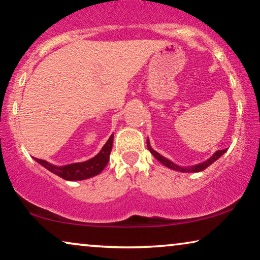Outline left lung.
<instances>
[{"instance_id":"1","label":"left lung","mask_w":260,"mask_h":260,"mask_svg":"<svg viewBox=\"0 0 260 260\" xmlns=\"http://www.w3.org/2000/svg\"><path fill=\"white\" fill-rule=\"evenodd\" d=\"M146 144H148L149 151L152 153L153 157H155L157 160H159L160 163L163 164V165H165V167H167V168L172 169V170H176V171H180V172H199V171L205 170V169L208 168L209 165H211L214 160H217L218 158H219L221 155H224L225 151H226V149H224V150H218V151L214 152L213 155H212L211 157H210L208 160L203 161V163H201V164L193 165V167H189V168H182V167H178V165L175 164V163H172V161L169 160L168 158L163 157L161 155H159V153H158L157 151H155V150H153V149L151 148V145H150L149 139H148V141H146Z\"/></svg>"}]
</instances>
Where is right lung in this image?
<instances>
[{"label":"right lung","instance_id":"obj_1","mask_svg":"<svg viewBox=\"0 0 260 260\" xmlns=\"http://www.w3.org/2000/svg\"><path fill=\"white\" fill-rule=\"evenodd\" d=\"M112 142H114V135H111L110 138L108 139V142L104 144L102 150L95 157L89 160L82 161V163L68 164L64 165V167H56V165L48 163L47 160L39 159V158H35V160L42 165V167L48 169L52 174L59 176L63 179L83 180L101 174L103 169L107 167L109 158H110Z\"/></svg>","mask_w":260,"mask_h":260}]
</instances>
